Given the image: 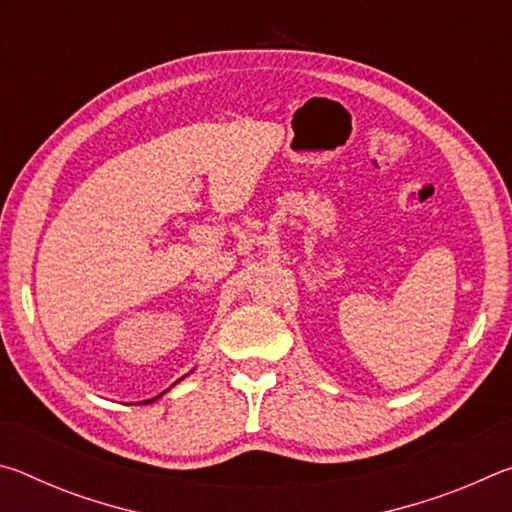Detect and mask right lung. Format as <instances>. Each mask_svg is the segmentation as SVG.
<instances>
[{
	"label": "right lung",
	"instance_id": "right-lung-1",
	"mask_svg": "<svg viewBox=\"0 0 512 512\" xmlns=\"http://www.w3.org/2000/svg\"><path fill=\"white\" fill-rule=\"evenodd\" d=\"M167 391H169V388H167ZM167 391H164V393H167ZM164 393H160V395H155V397H151V400H144L142 404H151V402H155V400H160V397H162Z\"/></svg>",
	"mask_w": 512,
	"mask_h": 512
}]
</instances>
